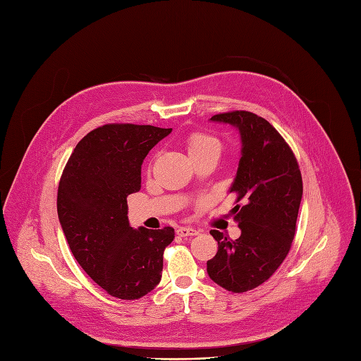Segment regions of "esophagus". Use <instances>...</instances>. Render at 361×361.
Listing matches in <instances>:
<instances>
[{
  "label": "esophagus",
  "instance_id": "1",
  "mask_svg": "<svg viewBox=\"0 0 361 361\" xmlns=\"http://www.w3.org/2000/svg\"><path fill=\"white\" fill-rule=\"evenodd\" d=\"M176 234L180 235V237H190V235L200 234V231L195 230V228H192V227H179V228L176 230Z\"/></svg>",
  "mask_w": 361,
  "mask_h": 361
}]
</instances>
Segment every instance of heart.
<instances>
[{
    "mask_svg": "<svg viewBox=\"0 0 361 361\" xmlns=\"http://www.w3.org/2000/svg\"><path fill=\"white\" fill-rule=\"evenodd\" d=\"M186 149L192 157L204 153H221V143L218 138L205 133H192L186 138Z\"/></svg>",
    "mask_w": 361,
    "mask_h": 361,
    "instance_id": "heart-1",
    "label": "heart"
}]
</instances>
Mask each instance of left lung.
Returning a JSON list of instances; mask_svg holds the SVG:
<instances>
[{
    "instance_id": "obj_1",
    "label": "left lung",
    "mask_w": 361,
    "mask_h": 361,
    "mask_svg": "<svg viewBox=\"0 0 361 361\" xmlns=\"http://www.w3.org/2000/svg\"><path fill=\"white\" fill-rule=\"evenodd\" d=\"M211 121L230 124L240 133L241 154L228 192L243 205L233 208L241 230L235 241L209 231L218 252L207 262V271L221 288L241 293L266 282L288 256L302 200V176L293 152L264 118L233 111Z\"/></svg>"
}]
</instances>
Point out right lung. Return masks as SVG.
Listing matches in <instances>:
<instances>
[{
	"label": "right lung",
	"mask_w": 361,
	"mask_h": 361,
	"mask_svg": "<svg viewBox=\"0 0 361 361\" xmlns=\"http://www.w3.org/2000/svg\"><path fill=\"white\" fill-rule=\"evenodd\" d=\"M172 128L106 124L76 145L58 189V215L80 267L106 293L138 299L153 290L175 230L133 228L127 197L142 188V164Z\"/></svg>",
	"instance_id": "add662e5"
}]
</instances>
